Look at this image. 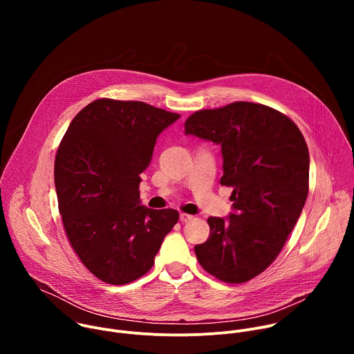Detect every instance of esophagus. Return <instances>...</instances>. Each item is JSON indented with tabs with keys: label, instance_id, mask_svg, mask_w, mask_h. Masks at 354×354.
<instances>
[{
	"label": "esophagus",
	"instance_id": "1",
	"mask_svg": "<svg viewBox=\"0 0 354 354\" xmlns=\"http://www.w3.org/2000/svg\"><path fill=\"white\" fill-rule=\"evenodd\" d=\"M179 218H180V221H182V223H187V221L193 220V216H190V214H186V213H180Z\"/></svg>",
	"mask_w": 354,
	"mask_h": 354
}]
</instances>
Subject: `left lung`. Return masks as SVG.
I'll return each instance as SVG.
<instances>
[{
    "label": "left lung",
    "mask_w": 354,
    "mask_h": 354,
    "mask_svg": "<svg viewBox=\"0 0 354 354\" xmlns=\"http://www.w3.org/2000/svg\"><path fill=\"white\" fill-rule=\"evenodd\" d=\"M185 133L221 145L220 183L232 187L234 201L227 220H207L210 236L194 246L197 261L221 281L245 283L277 258L306 205V138L290 118L252 102L197 111Z\"/></svg>",
    "instance_id": "obj_1"
}]
</instances>
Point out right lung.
<instances>
[{
  "mask_svg": "<svg viewBox=\"0 0 354 354\" xmlns=\"http://www.w3.org/2000/svg\"><path fill=\"white\" fill-rule=\"evenodd\" d=\"M180 115L138 100L96 99L70 123L56 154L55 185L70 245L99 280L122 286L154 265L174 209L140 205V174L160 133Z\"/></svg>",
  "mask_w": 354,
  "mask_h": 354,
  "instance_id": "obj_1",
  "label": "right lung"
}]
</instances>
